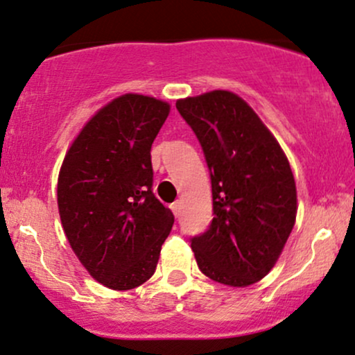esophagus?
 I'll use <instances>...</instances> for the list:
<instances>
[{
    "label": "esophagus",
    "instance_id": "esophagus-1",
    "mask_svg": "<svg viewBox=\"0 0 355 355\" xmlns=\"http://www.w3.org/2000/svg\"><path fill=\"white\" fill-rule=\"evenodd\" d=\"M180 208H182V202H180V200H177V202L172 203V211H173L177 216H178V213H180Z\"/></svg>",
    "mask_w": 355,
    "mask_h": 355
}]
</instances>
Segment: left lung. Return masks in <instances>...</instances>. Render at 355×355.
Returning <instances> with one entry per match:
<instances>
[{
	"mask_svg": "<svg viewBox=\"0 0 355 355\" xmlns=\"http://www.w3.org/2000/svg\"><path fill=\"white\" fill-rule=\"evenodd\" d=\"M211 178L213 220L191 238L200 271L245 288L279 258L297 211L296 183L283 148L241 97L211 91L177 101Z\"/></svg>",
	"mask_w": 355,
	"mask_h": 355,
	"instance_id": "1",
	"label": "left lung"
}]
</instances>
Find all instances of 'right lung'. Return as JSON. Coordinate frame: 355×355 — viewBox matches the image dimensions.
<instances>
[{
	"instance_id": "obj_1",
	"label": "right lung",
	"mask_w": 355,
	"mask_h": 355,
	"mask_svg": "<svg viewBox=\"0 0 355 355\" xmlns=\"http://www.w3.org/2000/svg\"><path fill=\"white\" fill-rule=\"evenodd\" d=\"M170 105L125 94L84 125L62 162L58 207L67 241L94 279L127 291L155 272L173 213L152 191L150 148Z\"/></svg>"
}]
</instances>
